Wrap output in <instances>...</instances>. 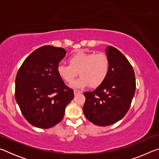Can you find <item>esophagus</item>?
I'll return each instance as SVG.
<instances>
[{"mask_svg":"<svg viewBox=\"0 0 159 159\" xmlns=\"http://www.w3.org/2000/svg\"><path fill=\"white\" fill-rule=\"evenodd\" d=\"M74 95H77V94L81 93V91L78 90H74Z\"/></svg>","mask_w":159,"mask_h":159,"instance_id":"1","label":"esophagus"}]
</instances>
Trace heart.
Wrapping results in <instances>:
<instances>
[{"instance_id": "b5f03b06", "label": "heart", "mask_w": 159, "mask_h": 159, "mask_svg": "<svg viewBox=\"0 0 159 159\" xmlns=\"http://www.w3.org/2000/svg\"><path fill=\"white\" fill-rule=\"evenodd\" d=\"M69 65L60 64L57 66L58 75L66 83H71L78 75L81 76L74 83L76 88L89 85L97 88L102 85L108 76L110 61L104 52L79 51L68 59Z\"/></svg>"}]
</instances>
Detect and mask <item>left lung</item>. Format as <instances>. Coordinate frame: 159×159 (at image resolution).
Wrapping results in <instances>:
<instances>
[{
  "label": "left lung",
  "mask_w": 159,
  "mask_h": 159,
  "mask_svg": "<svg viewBox=\"0 0 159 159\" xmlns=\"http://www.w3.org/2000/svg\"><path fill=\"white\" fill-rule=\"evenodd\" d=\"M106 52L110 61L108 76L93 92L84 93L83 107L86 118L99 126L112 125L125 116L136 88L135 75L127 58L110 45Z\"/></svg>",
  "instance_id": "1"
}]
</instances>
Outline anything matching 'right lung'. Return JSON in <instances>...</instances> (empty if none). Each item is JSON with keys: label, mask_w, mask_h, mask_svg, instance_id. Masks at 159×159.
<instances>
[{"label": "right lung", "mask_w": 159, "mask_h": 159, "mask_svg": "<svg viewBox=\"0 0 159 159\" xmlns=\"http://www.w3.org/2000/svg\"><path fill=\"white\" fill-rule=\"evenodd\" d=\"M66 52L62 48L45 45L29 55L18 70L16 101L24 117L35 127L57 125L74 98V90L65 85L57 70Z\"/></svg>", "instance_id": "add662e5"}]
</instances>
